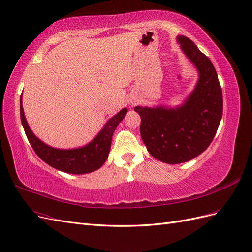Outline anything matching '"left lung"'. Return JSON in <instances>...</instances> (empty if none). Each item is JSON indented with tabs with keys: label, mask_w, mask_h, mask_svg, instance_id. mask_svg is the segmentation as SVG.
Wrapping results in <instances>:
<instances>
[{
	"label": "left lung",
	"mask_w": 252,
	"mask_h": 252,
	"mask_svg": "<svg viewBox=\"0 0 252 252\" xmlns=\"http://www.w3.org/2000/svg\"><path fill=\"white\" fill-rule=\"evenodd\" d=\"M177 42L198 71L195 89L183 105L136 106L140 135L148 152L166 163L193 159L209 147L222 116V93L217 70L206 55L185 35Z\"/></svg>",
	"instance_id": "left-lung-1"
}]
</instances>
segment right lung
Returning a JSON list of instances; mask_svg holds the SVG:
<instances>
[{"label": "right lung", "instance_id": "right-lung-1", "mask_svg": "<svg viewBox=\"0 0 252 252\" xmlns=\"http://www.w3.org/2000/svg\"><path fill=\"white\" fill-rule=\"evenodd\" d=\"M126 113L127 109L125 107L115 115L106 122L96 137L86 146L78 149L61 150L47 146L32 132L24 116L22 95L20 99L21 121H22L27 139L35 154L50 167L69 174L91 173L102 166L109 157L113 133L116 130L119 122L125 118Z\"/></svg>", "mask_w": 252, "mask_h": 252}]
</instances>
